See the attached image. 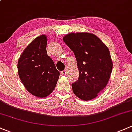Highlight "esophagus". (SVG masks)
<instances>
[{"mask_svg":"<svg viewBox=\"0 0 132 132\" xmlns=\"http://www.w3.org/2000/svg\"><path fill=\"white\" fill-rule=\"evenodd\" d=\"M61 75H66V73H67V69H64V70L61 71Z\"/></svg>","mask_w":132,"mask_h":132,"instance_id":"esophagus-1","label":"esophagus"}]
</instances>
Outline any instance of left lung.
<instances>
[{"mask_svg":"<svg viewBox=\"0 0 132 132\" xmlns=\"http://www.w3.org/2000/svg\"><path fill=\"white\" fill-rule=\"evenodd\" d=\"M63 41L75 54L79 72L72 84L74 94L83 101L97 96L109 80L113 64L107 46L90 33H71Z\"/></svg>","mask_w":132,"mask_h":132,"instance_id":"1","label":"left lung"}]
</instances>
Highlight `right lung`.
Wrapping results in <instances>:
<instances>
[{
  "label": "right lung",
  "mask_w": 132,
  "mask_h": 132,
  "mask_svg": "<svg viewBox=\"0 0 132 132\" xmlns=\"http://www.w3.org/2000/svg\"><path fill=\"white\" fill-rule=\"evenodd\" d=\"M47 38H36L23 51L18 61V72L23 84L31 94L38 97L50 95L57 84L60 72L47 54Z\"/></svg>",
  "instance_id": "add662e5"
}]
</instances>
